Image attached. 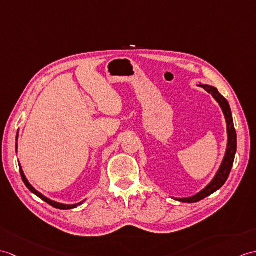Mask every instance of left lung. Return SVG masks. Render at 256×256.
<instances>
[{
	"label": "left lung",
	"mask_w": 256,
	"mask_h": 256,
	"mask_svg": "<svg viewBox=\"0 0 256 256\" xmlns=\"http://www.w3.org/2000/svg\"><path fill=\"white\" fill-rule=\"evenodd\" d=\"M198 86L204 88L207 92L210 94L214 97V99H215L219 104V106H220V108L224 112V116L226 118V123H227L228 142H227V150H226L222 162L220 164V167H219L217 174H215V176H214V179L198 194L186 198H176V200L183 202V203H196V202H200L203 198H207V196H210V194L218 191V190L224 186L228 179L231 168H232V164H234L236 152V133L234 126L232 114H231V109L227 99H226L224 96H222V94L217 90V88L215 87L200 84V82Z\"/></svg>",
	"instance_id": "obj_1"
}]
</instances>
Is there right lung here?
I'll return each mask as SVG.
<instances>
[{
    "label": "right lung",
    "mask_w": 256,
    "mask_h": 256,
    "mask_svg": "<svg viewBox=\"0 0 256 256\" xmlns=\"http://www.w3.org/2000/svg\"><path fill=\"white\" fill-rule=\"evenodd\" d=\"M17 138H18V132H17V135H16V140H17ZM16 152H17V142H16ZM20 164V171L22 179L24 183H25V186L28 188L29 191H30L32 193H34V195H37L39 198H41L42 200H44L46 203H48L49 205H51L52 207H54V208H58V210H73V208H76L77 206L82 205V204L84 203V202H85V200H82V202H80V203L73 204V205H68V204H61V203H58V202H54V200H50V198H46L44 195H42V194H41L40 192H38L37 190H36V188L32 186V184L28 182L27 178L25 176V174H24V171H22V167H20V164Z\"/></svg>",
    "instance_id": "right-lung-1"
}]
</instances>
